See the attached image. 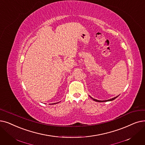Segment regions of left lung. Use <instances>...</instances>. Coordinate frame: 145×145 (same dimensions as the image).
Listing matches in <instances>:
<instances>
[{
	"instance_id": "left-lung-1",
	"label": "left lung",
	"mask_w": 145,
	"mask_h": 145,
	"mask_svg": "<svg viewBox=\"0 0 145 145\" xmlns=\"http://www.w3.org/2000/svg\"><path fill=\"white\" fill-rule=\"evenodd\" d=\"M90 97V98H92L93 101H96V102H106V101H112V100H114V99H115L116 98H117L118 97V96H117V97H114V98H111V99H108V100H105V101H101V100H98V99H94V98H92L91 96H89Z\"/></svg>"
}]
</instances>
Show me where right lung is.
Returning <instances> with one entry per match:
<instances>
[{
    "mask_svg": "<svg viewBox=\"0 0 145 145\" xmlns=\"http://www.w3.org/2000/svg\"><path fill=\"white\" fill-rule=\"evenodd\" d=\"M54 104H56V103H54ZM56 104H57V103H56Z\"/></svg>",
    "mask_w": 145,
    "mask_h": 145,
    "instance_id": "obj_1",
    "label": "right lung"
}]
</instances>
